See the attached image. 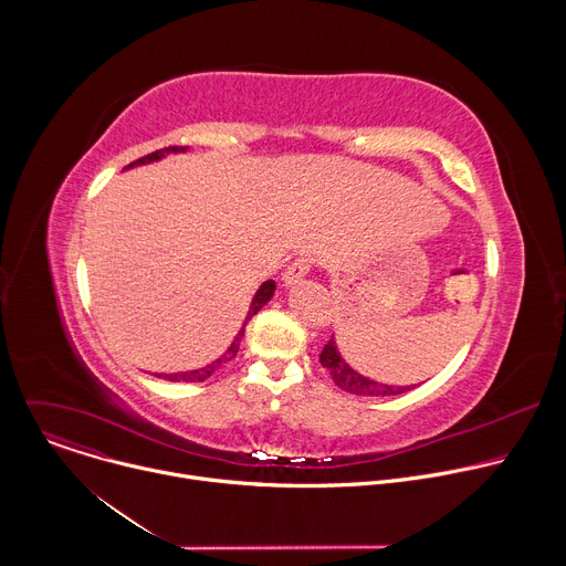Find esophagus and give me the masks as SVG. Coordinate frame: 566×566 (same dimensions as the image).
<instances>
[{"label": "esophagus", "mask_w": 566, "mask_h": 566, "mask_svg": "<svg viewBox=\"0 0 566 566\" xmlns=\"http://www.w3.org/2000/svg\"><path fill=\"white\" fill-rule=\"evenodd\" d=\"M311 271V260L308 258H297L284 273V286H295L297 282H302L306 277V273Z\"/></svg>", "instance_id": "obj_1"}]
</instances>
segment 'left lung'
<instances>
[{"instance_id": "left-lung-1", "label": "left lung", "mask_w": 566, "mask_h": 566, "mask_svg": "<svg viewBox=\"0 0 566 566\" xmlns=\"http://www.w3.org/2000/svg\"><path fill=\"white\" fill-rule=\"evenodd\" d=\"M319 363L325 367L332 378L336 380V385L349 394H358V396H396V394H406L412 387L410 385H389V382H378L374 378H367L363 374H358L354 367H349V363H345V358L338 352L336 338L332 336V340L325 345L319 354Z\"/></svg>"}]
</instances>
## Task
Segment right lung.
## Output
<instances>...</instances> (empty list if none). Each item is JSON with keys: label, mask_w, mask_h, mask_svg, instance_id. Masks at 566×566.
Masks as SVG:
<instances>
[{"label": "right lung", "mask_w": 566, "mask_h": 566, "mask_svg": "<svg viewBox=\"0 0 566 566\" xmlns=\"http://www.w3.org/2000/svg\"><path fill=\"white\" fill-rule=\"evenodd\" d=\"M186 151H188V147H164V149H156V151H151V154H147V156H143V158H138V160H134V164H129L125 170H132V168H136V166L154 164V160L166 158L168 154H186ZM273 295H275V282H273V280H266V282L258 289V293L253 295V300H251V306H249V313H247L244 325H241V329H239V334L234 336V340L230 343V347H228V349H226L217 360H212V363H210V365H206V367L190 369V371L154 374V376L164 378V380H170V382H201V380L210 378L217 369H221V365H223V363H228V360H232V358L237 356V352H239V343H241V338H244V332H247L249 319H251L258 311H262V308L271 302V297H273Z\"/></svg>", "instance_id": "1"}]
</instances>
